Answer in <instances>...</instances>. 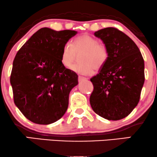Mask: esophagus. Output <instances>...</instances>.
I'll list each match as a JSON object with an SVG mask.
<instances>
[{
	"label": "esophagus",
	"mask_w": 157,
	"mask_h": 157,
	"mask_svg": "<svg viewBox=\"0 0 157 157\" xmlns=\"http://www.w3.org/2000/svg\"><path fill=\"white\" fill-rule=\"evenodd\" d=\"M87 80V78L85 77H82V76L78 77V80L80 81V82H81V81H83V80Z\"/></svg>",
	"instance_id": "esophagus-1"
}]
</instances>
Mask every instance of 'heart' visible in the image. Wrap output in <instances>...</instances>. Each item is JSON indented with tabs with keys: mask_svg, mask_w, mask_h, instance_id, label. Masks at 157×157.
I'll return each mask as SVG.
<instances>
[{
	"mask_svg": "<svg viewBox=\"0 0 157 157\" xmlns=\"http://www.w3.org/2000/svg\"><path fill=\"white\" fill-rule=\"evenodd\" d=\"M81 53V64L72 67L75 72L82 75H90L95 68L100 69L105 66L109 57V50L103 43L92 36L84 34L75 38L73 45L67 43L64 45L61 54V62L64 67L71 68L76 61L77 55Z\"/></svg>",
	"mask_w": 157,
	"mask_h": 157,
	"instance_id": "b5f03b06",
	"label": "heart"
}]
</instances>
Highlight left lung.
<instances>
[{"label":"left lung","instance_id":"left-lung-1","mask_svg":"<svg viewBox=\"0 0 157 157\" xmlns=\"http://www.w3.org/2000/svg\"><path fill=\"white\" fill-rule=\"evenodd\" d=\"M109 50L100 72L90 79L94 90L90 104L97 114L109 120L126 117L137 105L145 82V64L136 44L113 27L95 32Z\"/></svg>","mask_w":157,"mask_h":157}]
</instances>
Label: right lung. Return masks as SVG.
Masks as SVG:
<instances>
[{"label": "right lung", "instance_id": "right-lung-1", "mask_svg": "<svg viewBox=\"0 0 157 157\" xmlns=\"http://www.w3.org/2000/svg\"><path fill=\"white\" fill-rule=\"evenodd\" d=\"M76 34L73 30L42 28L16 54L10 76L14 102L30 121L48 125L66 113L78 76L64 67L61 54Z\"/></svg>", "mask_w": 157, "mask_h": 157}]
</instances>
